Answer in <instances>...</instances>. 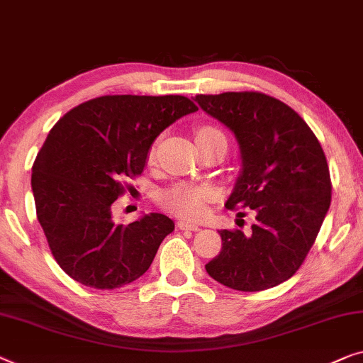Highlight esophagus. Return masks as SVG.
<instances>
[{"mask_svg": "<svg viewBox=\"0 0 363 363\" xmlns=\"http://www.w3.org/2000/svg\"><path fill=\"white\" fill-rule=\"evenodd\" d=\"M177 225H178V229H182V230H199L198 224L188 223V220H178Z\"/></svg>", "mask_w": 363, "mask_h": 363, "instance_id": "34e87169", "label": "esophagus"}]
</instances>
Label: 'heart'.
Masks as SVG:
<instances>
[{
    "label": "heart",
    "mask_w": 363,
    "mask_h": 363,
    "mask_svg": "<svg viewBox=\"0 0 363 363\" xmlns=\"http://www.w3.org/2000/svg\"><path fill=\"white\" fill-rule=\"evenodd\" d=\"M223 134L216 128L204 125L199 128L196 133V139L209 138V135ZM213 193L206 186H193V185H175L165 190L160 194L159 201L167 211H170L177 216L186 219H199L206 211V203L211 201Z\"/></svg>",
    "instance_id": "1"
}]
</instances>
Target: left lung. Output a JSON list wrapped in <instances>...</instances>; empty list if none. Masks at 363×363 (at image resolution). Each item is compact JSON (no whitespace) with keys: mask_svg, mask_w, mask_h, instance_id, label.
<instances>
[{"mask_svg":"<svg viewBox=\"0 0 363 363\" xmlns=\"http://www.w3.org/2000/svg\"><path fill=\"white\" fill-rule=\"evenodd\" d=\"M209 116L235 135L240 173L228 209H254L252 230L220 229L208 275L239 291L269 290L295 275L330 206L323 147L298 113L257 91L198 94Z\"/></svg>","mask_w":363,"mask_h":363,"instance_id":"1","label":"left lung"}]
</instances>
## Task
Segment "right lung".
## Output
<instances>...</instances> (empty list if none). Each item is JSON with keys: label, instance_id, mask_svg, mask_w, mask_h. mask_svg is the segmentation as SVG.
I'll use <instances>...</instances> for the list:
<instances>
[{"label": "right lung", "instance_id": "1", "mask_svg": "<svg viewBox=\"0 0 363 363\" xmlns=\"http://www.w3.org/2000/svg\"><path fill=\"white\" fill-rule=\"evenodd\" d=\"M196 104L180 94H113L78 104L50 129L33 165L35 211L68 277L114 290L149 270L175 224L160 213L113 220L123 183L143 173L154 140Z\"/></svg>", "mask_w": 363, "mask_h": 363}]
</instances>
